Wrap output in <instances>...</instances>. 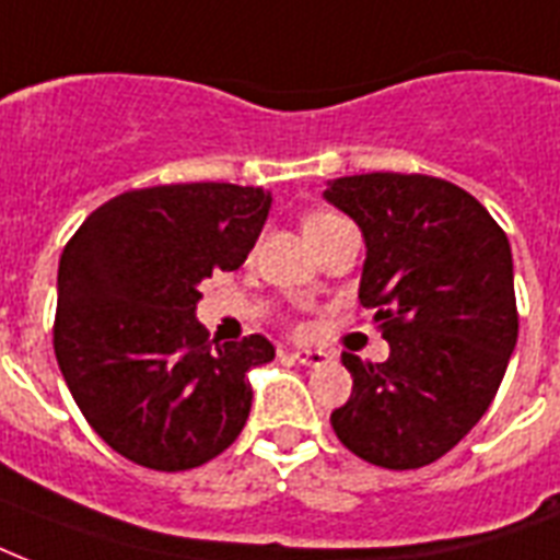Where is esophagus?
I'll use <instances>...</instances> for the list:
<instances>
[{"instance_id": "obj_1", "label": "esophagus", "mask_w": 560, "mask_h": 560, "mask_svg": "<svg viewBox=\"0 0 560 560\" xmlns=\"http://www.w3.org/2000/svg\"><path fill=\"white\" fill-rule=\"evenodd\" d=\"M290 358L296 360V363H302V366H325V363L331 360L325 351H311V349L290 351Z\"/></svg>"}]
</instances>
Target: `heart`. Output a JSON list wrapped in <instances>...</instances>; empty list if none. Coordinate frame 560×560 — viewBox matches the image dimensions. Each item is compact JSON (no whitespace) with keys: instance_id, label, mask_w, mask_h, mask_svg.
Segmentation results:
<instances>
[{"instance_id":"b5f03b06","label":"heart","mask_w":560,"mask_h":560,"mask_svg":"<svg viewBox=\"0 0 560 560\" xmlns=\"http://www.w3.org/2000/svg\"><path fill=\"white\" fill-rule=\"evenodd\" d=\"M331 220H337V214H311V218L305 220V232H311V229L316 226H325V223H331Z\"/></svg>"}]
</instances>
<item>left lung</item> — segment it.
Segmentation results:
<instances>
[{"instance_id":"obj_1","label":"left lung","mask_w":560,"mask_h":560,"mask_svg":"<svg viewBox=\"0 0 560 560\" xmlns=\"http://www.w3.org/2000/svg\"><path fill=\"white\" fill-rule=\"evenodd\" d=\"M325 200L363 232L360 305L389 358L342 354L351 398L331 412L354 456L389 470L424 468L491 407L517 342L509 237L465 188L424 174L331 179Z\"/></svg>"}]
</instances>
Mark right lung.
<instances>
[{"label": "right lung", "instance_id": "1", "mask_svg": "<svg viewBox=\"0 0 560 560\" xmlns=\"http://www.w3.org/2000/svg\"><path fill=\"white\" fill-rule=\"evenodd\" d=\"M270 191L179 183L125 191L83 220L57 270L55 354L90 427L153 470L206 465L244 430L249 369L276 358L261 334L209 340L200 284L237 270Z\"/></svg>", "mask_w": 560, "mask_h": 560}]
</instances>
